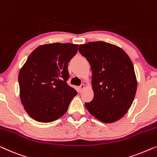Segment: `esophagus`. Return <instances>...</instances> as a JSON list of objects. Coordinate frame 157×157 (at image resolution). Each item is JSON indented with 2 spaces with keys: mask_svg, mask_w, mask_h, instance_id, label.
<instances>
[{
  "mask_svg": "<svg viewBox=\"0 0 157 157\" xmlns=\"http://www.w3.org/2000/svg\"><path fill=\"white\" fill-rule=\"evenodd\" d=\"M84 88H85V85H84V84H81V85L79 86V91L82 92Z\"/></svg>",
  "mask_w": 157,
  "mask_h": 157,
  "instance_id": "34e87169",
  "label": "esophagus"
}]
</instances>
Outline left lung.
Masks as SVG:
<instances>
[{
    "label": "left lung",
    "instance_id": "left-lung-1",
    "mask_svg": "<svg viewBox=\"0 0 157 157\" xmlns=\"http://www.w3.org/2000/svg\"><path fill=\"white\" fill-rule=\"evenodd\" d=\"M92 70L94 98L85 106L98 120L110 123L120 120L130 108L137 90L132 62L121 48L101 41L78 46Z\"/></svg>",
    "mask_w": 157,
    "mask_h": 157
}]
</instances>
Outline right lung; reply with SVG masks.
<instances>
[{
  "label": "right lung",
  "instance_id": "add662e5",
  "mask_svg": "<svg viewBox=\"0 0 157 157\" xmlns=\"http://www.w3.org/2000/svg\"><path fill=\"white\" fill-rule=\"evenodd\" d=\"M78 45L54 43L42 45L29 54L18 76L25 110L34 120L50 122L67 112L76 90L67 84L68 63Z\"/></svg>",
  "mask_w": 157,
  "mask_h": 157
}]
</instances>
